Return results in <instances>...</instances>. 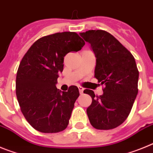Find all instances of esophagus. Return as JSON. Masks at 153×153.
Wrapping results in <instances>:
<instances>
[{
    "label": "esophagus",
    "mask_w": 153,
    "mask_h": 153,
    "mask_svg": "<svg viewBox=\"0 0 153 153\" xmlns=\"http://www.w3.org/2000/svg\"><path fill=\"white\" fill-rule=\"evenodd\" d=\"M78 89H79V92L80 94H82V93H83V90H84V89L83 88V87H81V86H78Z\"/></svg>",
    "instance_id": "obj_1"
}]
</instances>
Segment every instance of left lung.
I'll return each mask as SVG.
<instances>
[{"mask_svg": "<svg viewBox=\"0 0 153 153\" xmlns=\"http://www.w3.org/2000/svg\"><path fill=\"white\" fill-rule=\"evenodd\" d=\"M95 53V76L104 85L103 94L90 90L83 93L92 97L86 113L97 129H114L126 120L138 93L139 70L132 53L117 39L102 30L79 33Z\"/></svg>", "mask_w": 153, "mask_h": 153, "instance_id": "left-lung-1", "label": "left lung"}]
</instances>
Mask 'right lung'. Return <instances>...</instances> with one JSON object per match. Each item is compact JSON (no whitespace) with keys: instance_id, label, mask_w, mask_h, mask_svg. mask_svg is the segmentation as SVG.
<instances>
[{"instance_id":"add662e5","label":"right lung","mask_w":153,"mask_h":153,"mask_svg":"<svg viewBox=\"0 0 153 153\" xmlns=\"http://www.w3.org/2000/svg\"><path fill=\"white\" fill-rule=\"evenodd\" d=\"M84 45L75 32L56 33L38 39L22 58L16 94L23 115L36 130L59 132L68 126L79 90L71 86L67 92H61L56 84L63 70V57Z\"/></svg>"}]
</instances>
